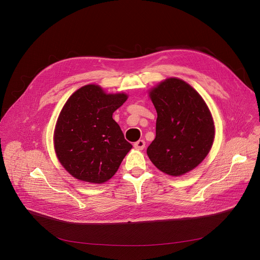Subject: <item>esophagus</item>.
<instances>
[{
    "label": "esophagus",
    "mask_w": 260,
    "mask_h": 260,
    "mask_svg": "<svg viewBox=\"0 0 260 260\" xmlns=\"http://www.w3.org/2000/svg\"><path fill=\"white\" fill-rule=\"evenodd\" d=\"M134 147L136 148V149H138V150L144 149V148H145V141L144 140H139L138 142H136L134 144Z\"/></svg>",
    "instance_id": "1"
}]
</instances>
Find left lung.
Instances as JSON below:
<instances>
[{
	"label": "left lung",
	"instance_id": "1",
	"mask_svg": "<svg viewBox=\"0 0 260 260\" xmlns=\"http://www.w3.org/2000/svg\"><path fill=\"white\" fill-rule=\"evenodd\" d=\"M156 109V136L147 148L152 164L178 177L197 168L208 155L215 137L210 110L188 83L168 78L149 91Z\"/></svg>",
	"mask_w": 260,
	"mask_h": 260
}]
</instances>
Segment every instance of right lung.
Instances as JSON below:
<instances>
[{
  "instance_id": "1",
  "label": "right lung",
  "mask_w": 260,
  "mask_h": 260,
  "mask_svg": "<svg viewBox=\"0 0 260 260\" xmlns=\"http://www.w3.org/2000/svg\"><path fill=\"white\" fill-rule=\"evenodd\" d=\"M126 100L125 93H106L88 84L66 102L54 129V149L74 178L102 184L115 175L133 148L112 117Z\"/></svg>"
}]
</instances>
